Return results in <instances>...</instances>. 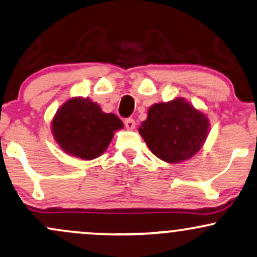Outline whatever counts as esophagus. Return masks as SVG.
<instances>
[{
  "label": "esophagus",
  "instance_id": "esophagus-1",
  "mask_svg": "<svg viewBox=\"0 0 257 257\" xmlns=\"http://www.w3.org/2000/svg\"><path fill=\"white\" fill-rule=\"evenodd\" d=\"M124 124H125L126 129H129V131H133L135 128V120L133 118H126V119L124 120Z\"/></svg>",
  "mask_w": 257,
  "mask_h": 257
}]
</instances>
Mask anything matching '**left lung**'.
<instances>
[{"instance_id": "obj_1", "label": "left lung", "mask_w": 257, "mask_h": 257, "mask_svg": "<svg viewBox=\"0 0 257 257\" xmlns=\"http://www.w3.org/2000/svg\"><path fill=\"white\" fill-rule=\"evenodd\" d=\"M210 128L207 115L185 98L152 105L139 133L152 154L168 163L191 159L204 145Z\"/></svg>"}]
</instances>
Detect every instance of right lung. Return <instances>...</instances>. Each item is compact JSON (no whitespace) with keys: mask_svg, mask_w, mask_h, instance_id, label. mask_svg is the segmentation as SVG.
Wrapping results in <instances>:
<instances>
[{"mask_svg":"<svg viewBox=\"0 0 257 257\" xmlns=\"http://www.w3.org/2000/svg\"><path fill=\"white\" fill-rule=\"evenodd\" d=\"M123 126L117 115L102 112L96 102L72 97L57 109L51 131L64 152L89 161L101 156L108 148L114 132Z\"/></svg>","mask_w":257,"mask_h":257,"instance_id":"obj_1","label":"right lung"}]
</instances>
